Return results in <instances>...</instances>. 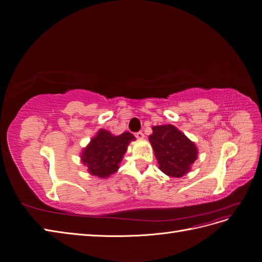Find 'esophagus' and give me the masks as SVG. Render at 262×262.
Listing matches in <instances>:
<instances>
[{"mask_svg":"<svg viewBox=\"0 0 262 262\" xmlns=\"http://www.w3.org/2000/svg\"><path fill=\"white\" fill-rule=\"evenodd\" d=\"M135 136H136V138H137V139H139V140H141V139H143V138H144V134H143L142 132L136 133V134H135Z\"/></svg>","mask_w":262,"mask_h":262,"instance_id":"1","label":"esophagus"}]
</instances>
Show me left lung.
I'll list each match as a JSON object with an SVG mask.
<instances>
[{
	"mask_svg": "<svg viewBox=\"0 0 262 262\" xmlns=\"http://www.w3.org/2000/svg\"><path fill=\"white\" fill-rule=\"evenodd\" d=\"M148 140L152 144L159 169L164 174L180 178L190 172L199 150L193 141L172 124L156 125Z\"/></svg>",
	"mask_w": 262,
	"mask_h": 262,
	"instance_id": "obj_1",
	"label": "left lung"
}]
</instances>
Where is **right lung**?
Here are the masks:
<instances>
[{"instance_id":"obj_1","label":"right lung","mask_w":262,"mask_h":262,"mask_svg":"<svg viewBox=\"0 0 262 262\" xmlns=\"http://www.w3.org/2000/svg\"><path fill=\"white\" fill-rule=\"evenodd\" d=\"M135 140L129 132L116 136L101 128L82 148L80 161L91 175L105 180L118 171L128 144Z\"/></svg>"}]
</instances>
